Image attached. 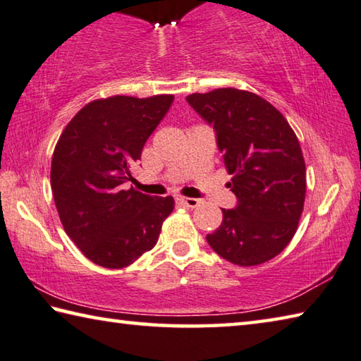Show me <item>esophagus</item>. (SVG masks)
Wrapping results in <instances>:
<instances>
[{"mask_svg": "<svg viewBox=\"0 0 361 361\" xmlns=\"http://www.w3.org/2000/svg\"><path fill=\"white\" fill-rule=\"evenodd\" d=\"M177 203L184 207H197L200 204V200L197 198H179L177 200Z\"/></svg>", "mask_w": 361, "mask_h": 361, "instance_id": "34e87169", "label": "esophagus"}]
</instances>
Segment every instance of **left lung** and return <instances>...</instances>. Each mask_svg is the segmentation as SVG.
<instances>
[{
	"mask_svg": "<svg viewBox=\"0 0 361 361\" xmlns=\"http://www.w3.org/2000/svg\"><path fill=\"white\" fill-rule=\"evenodd\" d=\"M188 104L214 125L236 195L235 209L206 239L238 267H255L287 247L306 198V164L287 118L258 94L239 88L192 93Z\"/></svg>",
	"mask_w": 361,
	"mask_h": 361,
	"instance_id": "left-lung-1",
	"label": "left lung"
}]
</instances>
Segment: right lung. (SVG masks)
Returning a JSON list of instances; mask_svg holds the SVG:
<instances>
[{"mask_svg": "<svg viewBox=\"0 0 361 361\" xmlns=\"http://www.w3.org/2000/svg\"><path fill=\"white\" fill-rule=\"evenodd\" d=\"M173 94L90 101L55 145L50 185L66 235L103 268L130 267L154 249L173 197L128 187L145 141L166 116Z\"/></svg>", "mask_w": 361, "mask_h": 361, "instance_id": "obj_1", "label": "right lung"}]
</instances>
